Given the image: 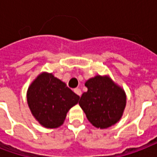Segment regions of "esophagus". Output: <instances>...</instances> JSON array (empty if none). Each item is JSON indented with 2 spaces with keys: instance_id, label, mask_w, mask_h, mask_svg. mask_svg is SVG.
Listing matches in <instances>:
<instances>
[{
  "instance_id": "34e87169",
  "label": "esophagus",
  "mask_w": 157,
  "mask_h": 157,
  "mask_svg": "<svg viewBox=\"0 0 157 157\" xmlns=\"http://www.w3.org/2000/svg\"><path fill=\"white\" fill-rule=\"evenodd\" d=\"M75 92L78 96H79V97H81V95H82V92H81V90L79 88H75Z\"/></svg>"
}]
</instances>
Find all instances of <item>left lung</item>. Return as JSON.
I'll use <instances>...</instances> for the list:
<instances>
[{
  "mask_svg": "<svg viewBox=\"0 0 157 157\" xmlns=\"http://www.w3.org/2000/svg\"><path fill=\"white\" fill-rule=\"evenodd\" d=\"M78 104L87 120L97 128H106L120 120L126 105L124 90L108 77L98 75L85 82Z\"/></svg>",
  "mask_w": 157,
  "mask_h": 157,
  "instance_id": "8db88e82",
  "label": "left lung"
}]
</instances>
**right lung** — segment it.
Instances as JSON below:
<instances>
[{
	"label": "right lung",
	"instance_id": "1",
	"mask_svg": "<svg viewBox=\"0 0 157 157\" xmlns=\"http://www.w3.org/2000/svg\"><path fill=\"white\" fill-rule=\"evenodd\" d=\"M75 94L52 74L42 73L32 82L27 100L33 115L46 128H58L64 123L70 108L78 102Z\"/></svg>",
	"mask_w": 157,
	"mask_h": 157
}]
</instances>
